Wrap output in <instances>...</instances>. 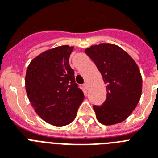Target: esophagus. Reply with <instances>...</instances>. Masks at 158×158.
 Wrapping results in <instances>:
<instances>
[{
    "label": "esophagus",
    "mask_w": 158,
    "mask_h": 158,
    "mask_svg": "<svg viewBox=\"0 0 158 158\" xmlns=\"http://www.w3.org/2000/svg\"><path fill=\"white\" fill-rule=\"evenodd\" d=\"M84 88L86 90H88L89 89V84H88V83H85V84H84Z\"/></svg>",
    "instance_id": "obj_1"
}]
</instances>
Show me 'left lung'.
I'll return each instance as SVG.
<instances>
[{
  "label": "left lung",
  "mask_w": 158,
  "mask_h": 158,
  "mask_svg": "<svg viewBox=\"0 0 158 158\" xmlns=\"http://www.w3.org/2000/svg\"><path fill=\"white\" fill-rule=\"evenodd\" d=\"M106 84V99L101 106L94 105L96 117L102 125L122 122L137 106L142 94V77L137 64L122 48L101 43L87 48Z\"/></svg>",
  "instance_id": "obj_1"
}]
</instances>
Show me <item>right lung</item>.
<instances>
[{
	"label": "right lung",
	"instance_id": "1",
	"mask_svg": "<svg viewBox=\"0 0 158 158\" xmlns=\"http://www.w3.org/2000/svg\"><path fill=\"white\" fill-rule=\"evenodd\" d=\"M73 49L64 45L46 51L30 62L26 72L31 104L43 120L56 126L71 123L84 98L69 64Z\"/></svg>",
	"mask_w": 158,
	"mask_h": 158
}]
</instances>
